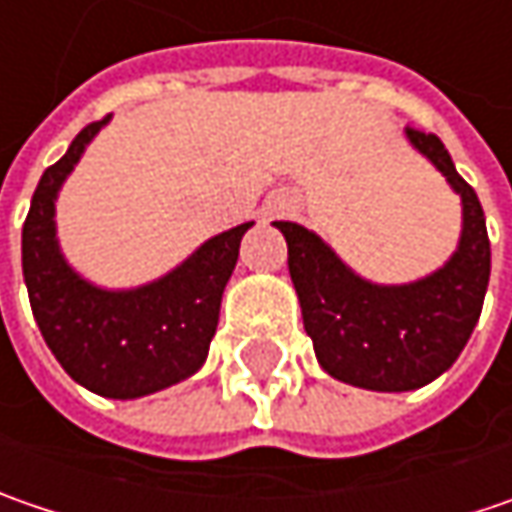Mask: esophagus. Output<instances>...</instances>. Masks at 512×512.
<instances>
[{
  "label": "esophagus",
  "mask_w": 512,
  "mask_h": 512,
  "mask_svg": "<svg viewBox=\"0 0 512 512\" xmlns=\"http://www.w3.org/2000/svg\"><path fill=\"white\" fill-rule=\"evenodd\" d=\"M292 208H295V202H292V199H281V205H278V211H281V214L292 211Z\"/></svg>",
  "instance_id": "1"
}]
</instances>
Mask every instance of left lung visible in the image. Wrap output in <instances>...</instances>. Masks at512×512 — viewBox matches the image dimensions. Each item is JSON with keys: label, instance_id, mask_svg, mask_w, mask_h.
Returning <instances> with one entry per match:
<instances>
[{"label": "left lung", "instance_id": "1", "mask_svg": "<svg viewBox=\"0 0 512 512\" xmlns=\"http://www.w3.org/2000/svg\"><path fill=\"white\" fill-rule=\"evenodd\" d=\"M406 138L461 196L458 249L432 275L411 284H374L316 231L275 223L286 237L289 278L318 365L368 391H414L449 371L478 324L490 284V237L478 196L440 138L411 127Z\"/></svg>", "mask_w": 512, "mask_h": 512}]
</instances>
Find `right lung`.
<instances>
[{
  "instance_id": "obj_1",
  "label": "right lung",
  "mask_w": 512,
  "mask_h": 512,
  "mask_svg": "<svg viewBox=\"0 0 512 512\" xmlns=\"http://www.w3.org/2000/svg\"><path fill=\"white\" fill-rule=\"evenodd\" d=\"M109 118L83 127L43 173L22 226V275L37 327L63 371L92 394L138 400L202 368L240 240L255 223L205 240L176 269L136 289H104L77 275L57 243L54 202Z\"/></svg>"
}]
</instances>
